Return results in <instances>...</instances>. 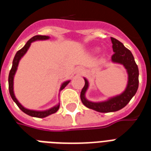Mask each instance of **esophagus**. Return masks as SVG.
Listing matches in <instances>:
<instances>
[{
    "instance_id": "1",
    "label": "esophagus",
    "mask_w": 151,
    "mask_h": 151,
    "mask_svg": "<svg viewBox=\"0 0 151 151\" xmlns=\"http://www.w3.org/2000/svg\"><path fill=\"white\" fill-rule=\"evenodd\" d=\"M76 73H78V74H81L83 73V70L81 68H78L77 70H76Z\"/></svg>"
}]
</instances>
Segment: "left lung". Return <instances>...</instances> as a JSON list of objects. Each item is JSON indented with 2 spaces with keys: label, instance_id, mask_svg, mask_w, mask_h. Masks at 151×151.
Instances as JSON below:
<instances>
[{
  "label": "left lung",
  "instance_id": "1",
  "mask_svg": "<svg viewBox=\"0 0 151 151\" xmlns=\"http://www.w3.org/2000/svg\"><path fill=\"white\" fill-rule=\"evenodd\" d=\"M112 41V48L114 54L111 56V60L115 63L122 64L126 69L128 73V84L126 88L122 94L111 97L106 101L94 103L85 98V92L88 88V81L85 79V84L81 92V99L86 107L100 113L115 112L121 110L129 103L135 96L139 87V69L134 57L130 50L117 39L110 37Z\"/></svg>",
  "mask_w": 151,
  "mask_h": 151
}]
</instances>
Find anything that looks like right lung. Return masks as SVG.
I'll use <instances>...</instances> for the list:
<instances>
[{"label": "right lung", "instance_id": "obj_1", "mask_svg": "<svg viewBox=\"0 0 151 151\" xmlns=\"http://www.w3.org/2000/svg\"><path fill=\"white\" fill-rule=\"evenodd\" d=\"M50 37L48 36H43V35H36V36L33 37L32 38H30L29 41H27V44L25 45L24 47L22 48L20 50L18 51L15 54V57H14V59H13L12 62V69H11L10 72H9V75H8V89H9V93H10V96L12 97V99H13V101L16 103V105L19 106L20 110H22V112H24L25 114L31 116V117H39V118H43V117H45L48 115H51L52 114H54L59 110V103L58 105L55 106L53 107H52L51 109H48V110H42V111H40V110H29V109H27L25 108L24 106H22L21 105V103L17 100V99L15 98V94H14V91H13V81H14V76L15 74V72L17 70L18 65H19V63L20 59L22 58L26 52H27V50L29 49V46L31 45L32 42H34L35 41H43V40H48ZM70 81H66L65 82H63L62 84L61 87H60V91L63 90L64 88L66 87V85H68L69 82Z\"/></svg>", "mask_w": 151, "mask_h": 151}]
</instances>
